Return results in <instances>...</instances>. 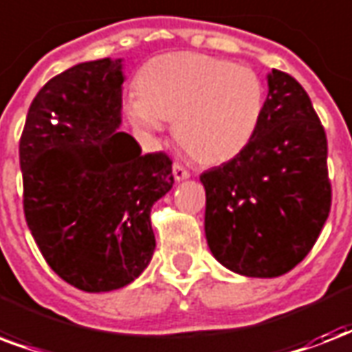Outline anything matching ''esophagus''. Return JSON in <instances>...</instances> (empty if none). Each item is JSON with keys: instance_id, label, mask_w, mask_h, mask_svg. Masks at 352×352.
<instances>
[{"instance_id": "1", "label": "esophagus", "mask_w": 352, "mask_h": 352, "mask_svg": "<svg viewBox=\"0 0 352 352\" xmlns=\"http://www.w3.org/2000/svg\"><path fill=\"white\" fill-rule=\"evenodd\" d=\"M188 177H190V173H188L182 166L179 164H173V179H175L177 182H181V181H186Z\"/></svg>"}]
</instances>
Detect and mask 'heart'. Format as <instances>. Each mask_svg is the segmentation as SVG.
Listing matches in <instances>:
<instances>
[{
  "label": "heart",
  "mask_w": 352,
  "mask_h": 352,
  "mask_svg": "<svg viewBox=\"0 0 352 352\" xmlns=\"http://www.w3.org/2000/svg\"><path fill=\"white\" fill-rule=\"evenodd\" d=\"M125 114L134 129L158 134L173 122L177 144L205 166L234 160L264 118V82L254 69L194 51L151 58L136 79Z\"/></svg>",
  "instance_id": "heart-1"
}]
</instances>
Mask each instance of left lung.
I'll return each instance as SVG.
<instances>
[{
    "mask_svg": "<svg viewBox=\"0 0 352 352\" xmlns=\"http://www.w3.org/2000/svg\"><path fill=\"white\" fill-rule=\"evenodd\" d=\"M199 181L206 241L227 270L280 277L310 253L331 212L327 136L292 75L267 74L264 118L253 142Z\"/></svg>",
    "mask_w": 352,
    "mask_h": 352,
    "instance_id": "1",
    "label": "left lung"
}]
</instances>
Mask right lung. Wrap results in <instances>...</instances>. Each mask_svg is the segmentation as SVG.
<instances>
[{
  "label": "right lung",
  "instance_id": "obj_1",
  "mask_svg": "<svg viewBox=\"0 0 352 352\" xmlns=\"http://www.w3.org/2000/svg\"><path fill=\"white\" fill-rule=\"evenodd\" d=\"M123 58L75 64L36 94L20 140L23 212L58 277L90 294L123 288L153 258L151 208L173 186L164 153L122 125Z\"/></svg>",
  "mask_w": 352,
  "mask_h": 352
}]
</instances>
